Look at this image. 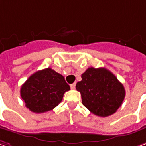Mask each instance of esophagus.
<instances>
[{
	"instance_id": "obj_1",
	"label": "esophagus",
	"mask_w": 146,
	"mask_h": 146,
	"mask_svg": "<svg viewBox=\"0 0 146 146\" xmlns=\"http://www.w3.org/2000/svg\"><path fill=\"white\" fill-rule=\"evenodd\" d=\"M70 87H71V89L74 90V89H75V87H76V84H75V83H73V84H71V85H70Z\"/></svg>"
}]
</instances>
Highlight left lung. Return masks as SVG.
<instances>
[{"instance_id":"left-lung-1","label":"left lung","mask_w":146,"mask_h":146,"mask_svg":"<svg viewBox=\"0 0 146 146\" xmlns=\"http://www.w3.org/2000/svg\"><path fill=\"white\" fill-rule=\"evenodd\" d=\"M82 104L96 116L108 117L122 105L125 97L123 85L105 68H88L76 85Z\"/></svg>"}]
</instances>
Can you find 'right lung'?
<instances>
[{
  "instance_id": "obj_1",
  "label": "right lung",
  "mask_w": 146,
  "mask_h": 146,
  "mask_svg": "<svg viewBox=\"0 0 146 146\" xmlns=\"http://www.w3.org/2000/svg\"><path fill=\"white\" fill-rule=\"evenodd\" d=\"M69 90L64 78L47 68L32 74L21 86L20 95L29 110L41 113L52 110Z\"/></svg>"
}]
</instances>
